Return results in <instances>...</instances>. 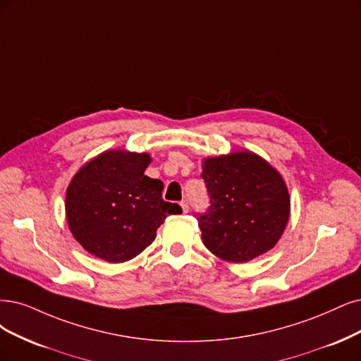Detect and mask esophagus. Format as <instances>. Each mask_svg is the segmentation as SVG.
Instances as JSON below:
<instances>
[{
  "label": "esophagus",
  "instance_id": "1",
  "mask_svg": "<svg viewBox=\"0 0 361 361\" xmlns=\"http://www.w3.org/2000/svg\"><path fill=\"white\" fill-rule=\"evenodd\" d=\"M180 205H181V208H183L184 214H185V212H189V204H188V201H183Z\"/></svg>",
  "mask_w": 361,
  "mask_h": 361
}]
</instances>
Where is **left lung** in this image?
<instances>
[{
    "mask_svg": "<svg viewBox=\"0 0 361 361\" xmlns=\"http://www.w3.org/2000/svg\"><path fill=\"white\" fill-rule=\"evenodd\" d=\"M202 178L209 208L197 223L212 255L245 263L275 247L290 217L287 185L275 168L255 153L235 152L207 157Z\"/></svg>",
    "mask_w": 361,
    "mask_h": 361,
    "instance_id": "left-lung-1",
    "label": "left lung"
}]
</instances>
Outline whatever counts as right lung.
Here are the masks:
<instances>
[{"label":"right lung","mask_w":361,"mask_h":361,"mask_svg":"<svg viewBox=\"0 0 361 361\" xmlns=\"http://www.w3.org/2000/svg\"><path fill=\"white\" fill-rule=\"evenodd\" d=\"M150 154L109 150L82 166L66 189L70 231L87 252L123 263L142 252L180 205L162 199L164 183L144 176Z\"/></svg>","instance_id":"right-lung-1"}]
</instances>
